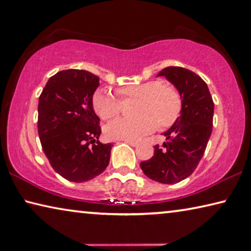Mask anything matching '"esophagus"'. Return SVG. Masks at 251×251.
Instances as JSON below:
<instances>
[{"mask_svg":"<svg viewBox=\"0 0 251 251\" xmlns=\"http://www.w3.org/2000/svg\"><path fill=\"white\" fill-rule=\"evenodd\" d=\"M124 142H125V143H127V144H129L130 146H133V147H135V146H137V145H138V143H137V142H135V141L124 140Z\"/></svg>","mask_w":251,"mask_h":251,"instance_id":"esophagus-1","label":"esophagus"}]
</instances>
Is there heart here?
<instances>
[{
    "mask_svg": "<svg viewBox=\"0 0 251 251\" xmlns=\"http://www.w3.org/2000/svg\"><path fill=\"white\" fill-rule=\"evenodd\" d=\"M123 100L138 99L135 119L117 118L105 127V134L111 140H140L156 128L173 125L181 114L182 100L172 86L151 80L125 86L118 89ZM93 107L101 119H110L121 113L122 101L108 91L99 89L93 95Z\"/></svg>",
    "mask_w": 251,
    "mask_h": 251,
    "instance_id": "obj_1",
    "label": "heart"
}]
</instances>
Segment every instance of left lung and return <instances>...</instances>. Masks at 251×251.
Wrapping results in <instances>:
<instances>
[{"label": "left lung", "instance_id": "left-lung-1", "mask_svg": "<svg viewBox=\"0 0 251 251\" xmlns=\"http://www.w3.org/2000/svg\"><path fill=\"white\" fill-rule=\"evenodd\" d=\"M164 75L177 89L182 100L180 117L163 133L166 142L155 145L154 155L141 162V169L151 180L174 184L197 169L212 133L214 104L208 86L197 74L182 67H168Z\"/></svg>", "mask_w": 251, "mask_h": 251}]
</instances>
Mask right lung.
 Masks as SVG:
<instances>
[{
	"mask_svg": "<svg viewBox=\"0 0 251 251\" xmlns=\"http://www.w3.org/2000/svg\"><path fill=\"white\" fill-rule=\"evenodd\" d=\"M99 77L68 69L52 75L39 97L38 133L52 169L71 182L96 177L109 164L111 145L98 141L101 129L93 95Z\"/></svg>",
	"mask_w": 251,
	"mask_h": 251,
	"instance_id": "add662e5",
	"label": "right lung"
}]
</instances>
